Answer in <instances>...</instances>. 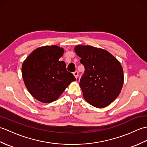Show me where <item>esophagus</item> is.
Listing matches in <instances>:
<instances>
[{"label": "esophagus", "mask_w": 147, "mask_h": 147, "mask_svg": "<svg viewBox=\"0 0 147 147\" xmlns=\"http://www.w3.org/2000/svg\"><path fill=\"white\" fill-rule=\"evenodd\" d=\"M73 74H74V76H75L76 78H77L78 76V72L77 71H76L75 72H74V73H73Z\"/></svg>", "instance_id": "esophagus-1"}]
</instances>
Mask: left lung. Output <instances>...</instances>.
Returning <instances> with one entry per match:
<instances>
[{
	"mask_svg": "<svg viewBox=\"0 0 147 147\" xmlns=\"http://www.w3.org/2000/svg\"><path fill=\"white\" fill-rule=\"evenodd\" d=\"M74 51L85 69L80 82L84 98L95 107H107L123 88L124 73L120 62L106 50L90 45H76Z\"/></svg>",
	"mask_w": 147,
	"mask_h": 147,
	"instance_id": "left-lung-1",
	"label": "left lung"
}]
</instances>
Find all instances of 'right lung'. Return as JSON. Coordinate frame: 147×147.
<instances>
[{"mask_svg": "<svg viewBox=\"0 0 147 147\" xmlns=\"http://www.w3.org/2000/svg\"><path fill=\"white\" fill-rule=\"evenodd\" d=\"M64 52L57 45L37 48L22 65V76L30 93L42 103L55 101L75 77L66 70V64L59 61Z\"/></svg>", "mask_w": 147, "mask_h": 147, "instance_id": "right-lung-1", "label": "right lung"}]
</instances>
